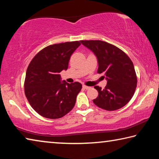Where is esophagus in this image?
<instances>
[{"label": "esophagus", "instance_id": "obj_1", "mask_svg": "<svg viewBox=\"0 0 159 159\" xmlns=\"http://www.w3.org/2000/svg\"><path fill=\"white\" fill-rule=\"evenodd\" d=\"M83 88H84V89L85 90H89L90 89V87H89V86H86V85H83Z\"/></svg>", "mask_w": 159, "mask_h": 159}]
</instances>
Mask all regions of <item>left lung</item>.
<instances>
[{
  "mask_svg": "<svg viewBox=\"0 0 159 159\" xmlns=\"http://www.w3.org/2000/svg\"><path fill=\"white\" fill-rule=\"evenodd\" d=\"M80 42L96 55L98 73L104 74L107 80L104 89L95 86L98 96L93 99L94 104L107 111L122 108L133 98L137 87L138 79L133 61L123 51L109 43L99 40Z\"/></svg>",
  "mask_w": 159,
  "mask_h": 159,
  "instance_id": "8db88e82",
  "label": "left lung"
}]
</instances>
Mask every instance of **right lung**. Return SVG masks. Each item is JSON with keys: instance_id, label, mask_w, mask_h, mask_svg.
I'll list each match as a JSON object with an SVG mask.
<instances>
[{"instance_id": "1", "label": "right lung", "mask_w": 159, "mask_h": 159, "mask_svg": "<svg viewBox=\"0 0 159 159\" xmlns=\"http://www.w3.org/2000/svg\"><path fill=\"white\" fill-rule=\"evenodd\" d=\"M80 45L79 41L50 45L38 52L29 64L25 95L32 108L42 116L60 118L74 108L82 85L61 82L60 73L68 69L70 57Z\"/></svg>"}]
</instances>
